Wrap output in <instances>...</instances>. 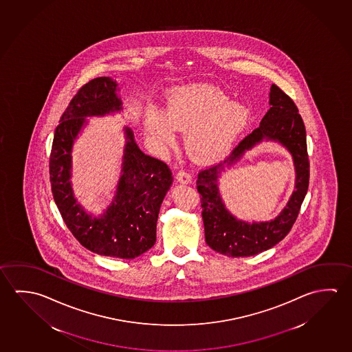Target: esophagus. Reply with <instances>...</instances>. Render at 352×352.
<instances>
[{
    "mask_svg": "<svg viewBox=\"0 0 352 352\" xmlns=\"http://www.w3.org/2000/svg\"><path fill=\"white\" fill-rule=\"evenodd\" d=\"M177 180H178L179 183H182V184H189V183H191L190 173H188L186 170L182 169V170H179L178 173H177Z\"/></svg>",
    "mask_w": 352,
    "mask_h": 352,
    "instance_id": "obj_1",
    "label": "esophagus"
}]
</instances>
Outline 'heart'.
Returning a JSON list of instances; mask_svg holds the SVG:
<instances>
[{"label":"heart","mask_w":352,"mask_h":352,"mask_svg":"<svg viewBox=\"0 0 352 352\" xmlns=\"http://www.w3.org/2000/svg\"><path fill=\"white\" fill-rule=\"evenodd\" d=\"M164 116L146 113L144 127L162 146L174 142V130L185 131V148L197 162L217 161L225 156L249 121L245 105L206 83L175 88L168 93Z\"/></svg>","instance_id":"1"}]
</instances>
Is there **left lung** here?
<instances>
[{"label": "left lung", "instance_id": "left-lung-1", "mask_svg": "<svg viewBox=\"0 0 352 352\" xmlns=\"http://www.w3.org/2000/svg\"><path fill=\"white\" fill-rule=\"evenodd\" d=\"M270 109L259 127L247 135L232 151L225 162L230 165L254 144L264 138L281 142L292 152L296 168V190L276 219L249 224L233 218L224 208L217 178L223 164L201 169L196 188L201 195L202 219L208 247L227 256H250L272 248L291 231L309 185V158L307 152L305 122L294 100L276 85L271 86Z\"/></svg>", "mask_w": 352, "mask_h": 352}]
</instances>
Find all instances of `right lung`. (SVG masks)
<instances>
[{"label":"right lung","instance_id":"add662e5","mask_svg":"<svg viewBox=\"0 0 352 352\" xmlns=\"http://www.w3.org/2000/svg\"><path fill=\"white\" fill-rule=\"evenodd\" d=\"M116 86L109 77H97L77 91L55 129L49 170L54 200L76 239L94 253L133 259L156 243L158 213L173 182L167 164L144 155L126 127L122 174L114 201L102 216L87 214L76 204L69 182L72 144L85 118L121 109Z\"/></svg>","mask_w":352,"mask_h":352}]
</instances>
